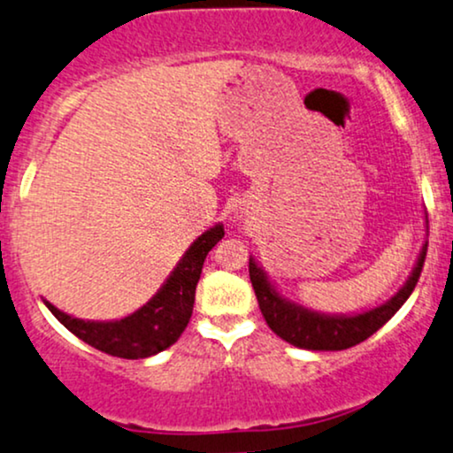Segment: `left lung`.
Instances as JSON below:
<instances>
[{"label":"left lung","instance_id":"1","mask_svg":"<svg viewBox=\"0 0 453 453\" xmlns=\"http://www.w3.org/2000/svg\"><path fill=\"white\" fill-rule=\"evenodd\" d=\"M426 248L428 242H424L411 273L396 295H392L381 305L358 313H324L288 299L269 280L267 271L260 267L254 257H250V281L257 292L263 318L278 337L301 349L337 352V349H348L369 339L401 310L403 303L411 296L413 288H416L424 267V258H426Z\"/></svg>","mask_w":453,"mask_h":453}]
</instances>
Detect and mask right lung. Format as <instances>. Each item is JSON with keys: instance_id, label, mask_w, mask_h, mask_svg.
I'll use <instances>...</instances> for the list:
<instances>
[{"instance_id": "obj_1", "label": "right lung", "mask_w": 453, "mask_h": 453, "mask_svg": "<svg viewBox=\"0 0 453 453\" xmlns=\"http://www.w3.org/2000/svg\"><path fill=\"white\" fill-rule=\"evenodd\" d=\"M222 237V222L207 228L203 235L190 243L152 299L120 320H82L61 311L50 301H42L69 333L95 349L127 360L150 358L172 348L184 333L193 316L196 281L201 278L205 257Z\"/></svg>"}]
</instances>
